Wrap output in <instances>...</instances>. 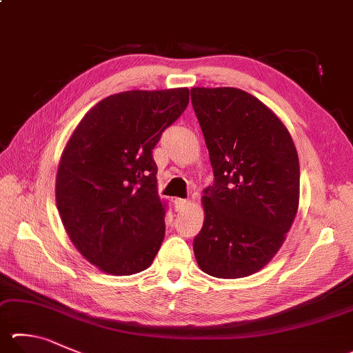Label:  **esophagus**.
<instances>
[{"label":"esophagus","instance_id":"1","mask_svg":"<svg viewBox=\"0 0 353 353\" xmlns=\"http://www.w3.org/2000/svg\"><path fill=\"white\" fill-rule=\"evenodd\" d=\"M188 207V201L185 199H174V208L176 211H182Z\"/></svg>","mask_w":353,"mask_h":353}]
</instances>
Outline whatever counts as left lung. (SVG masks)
Returning a JSON list of instances; mask_svg holds the SVG:
<instances>
[{"instance_id":"8db88e82","label":"left lung","mask_w":353,"mask_h":353,"mask_svg":"<svg viewBox=\"0 0 353 353\" xmlns=\"http://www.w3.org/2000/svg\"><path fill=\"white\" fill-rule=\"evenodd\" d=\"M191 103L214 172L193 242L197 265L214 278L250 276L273 259L296 217V148L283 120L242 89L193 88Z\"/></svg>"}]
</instances>
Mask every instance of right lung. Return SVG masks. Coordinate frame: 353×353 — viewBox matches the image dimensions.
<instances>
[{
	"mask_svg": "<svg viewBox=\"0 0 353 353\" xmlns=\"http://www.w3.org/2000/svg\"><path fill=\"white\" fill-rule=\"evenodd\" d=\"M188 101V88L112 94L69 137L55 179L57 208L70 242L99 270L128 276L154 261L166 203L152 150Z\"/></svg>",
	"mask_w": 353,
	"mask_h": 353,
	"instance_id": "obj_1",
	"label": "right lung"
}]
</instances>
